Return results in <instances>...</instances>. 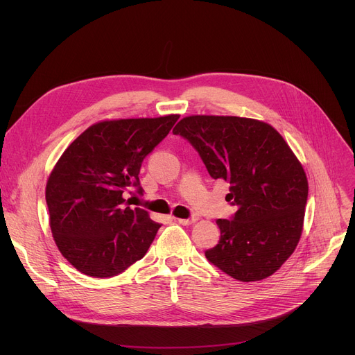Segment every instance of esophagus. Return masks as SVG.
Listing matches in <instances>:
<instances>
[{
  "instance_id": "obj_1",
  "label": "esophagus",
  "mask_w": 355,
  "mask_h": 355,
  "mask_svg": "<svg viewBox=\"0 0 355 355\" xmlns=\"http://www.w3.org/2000/svg\"><path fill=\"white\" fill-rule=\"evenodd\" d=\"M193 222H196V218H188V219H178V223L184 225V226H188V225H192Z\"/></svg>"
}]
</instances>
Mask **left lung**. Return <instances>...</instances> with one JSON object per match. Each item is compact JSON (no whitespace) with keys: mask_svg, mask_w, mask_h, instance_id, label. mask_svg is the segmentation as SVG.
I'll use <instances>...</instances> for the list:
<instances>
[{"mask_svg":"<svg viewBox=\"0 0 355 355\" xmlns=\"http://www.w3.org/2000/svg\"><path fill=\"white\" fill-rule=\"evenodd\" d=\"M191 143L214 180L230 184L227 200L237 211L218 219L219 243L205 251L209 263L234 279L272 275L302 234L308 180L284 137L268 123L195 115L173 130Z\"/></svg>","mask_w":355,"mask_h":355,"instance_id":"obj_1","label":"left lung"}]
</instances>
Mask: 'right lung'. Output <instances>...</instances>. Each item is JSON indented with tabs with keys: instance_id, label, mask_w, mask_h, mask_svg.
I'll list each match as a JSON object with an SVG mask.
<instances>
[{
	"instance_id": "obj_1",
	"label": "right lung",
	"mask_w": 355,
	"mask_h": 355,
	"mask_svg": "<svg viewBox=\"0 0 355 355\" xmlns=\"http://www.w3.org/2000/svg\"><path fill=\"white\" fill-rule=\"evenodd\" d=\"M178 115L105 121L84 130L46 185L50 229L63 257L80 272L111 278L143 259L162 226L129 208L143 193V159L170 133Z\"/></svg>"
}]
</instances>
